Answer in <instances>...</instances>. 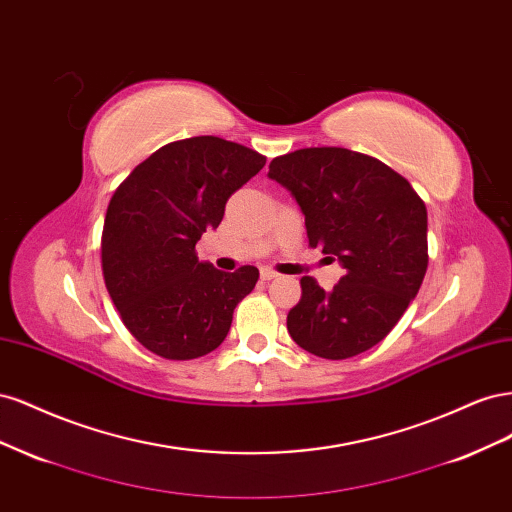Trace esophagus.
Segmentation results:
<instances>
[{
    "instance_id": "34e87169",
    "label": "esophagus",
    "mask_w": 512,
    "mask_h": 512,
    "mask_svg": "<svg viewBox=\"0 0 512 512\" xmlns=\"http://www.w3.org/2000/svg\"><path fill=\"white\" fill-rule=\"evenodd\" d=\"M275 277H277V273L273 269H262L260 271V280L262 282H271V280H275Z\"/></svg>"
}]
</instances>
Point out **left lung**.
Here are the masks:
<instances>
[{
	"instance_id": "obj_1",
	"label": "left lung",
	"mask_w": 512,
	"mask_h": 512,
	"mask_svg": "<svg viewBox=\"0 0 512 512\" xmlns=\"http://www.w3.org/2000/svg\"><path fill=\"white\" fill-rule=\"evenodd\" d=\"M269 179L297 200L307 239L337 258L333 290L301 277L288 333L322 359H350L391 333L427 271V209L412 185L380 160L344 147H309L269 164Z\"/></svg>"
}]
</instances>
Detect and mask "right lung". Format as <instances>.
I'll use <instances>...</instances> for the list:
<instances>
[{
	"label": "right lung",
	"mask_w": 512,
	"mask_h": 512,
	"mask_svg": "<svg viewBox=\"0 0 512 512\" xmlns=\"http://www.w3.org/2000/svg\"><path fill=\"white\" fill-rule=\"evenodd\" d=\"M265 156L218 136L168 143L115 190L102 230L106 290L128 331L153 354L190 361L218 348L258 269L200 262L196 243Z\"/></svg>",
	"instance_id": "1"
}]
</instances>
